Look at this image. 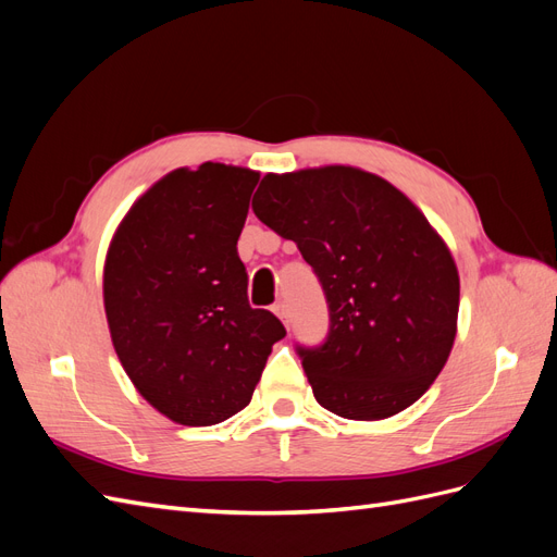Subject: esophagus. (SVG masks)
<instances>
[{
    "mask_svg": "<svg viewBox=\"0 0 557 557\" xmlns=\"http://www.w3.org/2000/svg\"><path fill=\"white\" fill-rule=\"evenodd\" d=\"M272 311L283 320V325H285V327L290 325V309H288V305H285V301H278V305H274V307H272Z\"/></svg>",
    "mask_w": 557,
    "mask_h": 557,
    "instance_id": "esophagus-1",
    "label": "esophagus"
}]
</instances>
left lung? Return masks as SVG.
I'll use <instances>...</instances> for the list:
<instances>
[{"mask_svg": "<svg viewBox=\"0 0 557 557\" xmlns=\"http://www.w3.org/2000/svg\"><path fill=\"white\" fill-rule=\"evenodd\" d=\"M252 211L297 244L323 285L325 342L297 346L313 397L350 420H383L425 395L458 330L460 276L413 201L356 166L267 174Z\"/></svg>", "mask_w": 557, "mask_h": 557, "instance_id": "8db88e82", "label": "left lung"}]
</instances>
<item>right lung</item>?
I'll return each instance as SVG.
<instances>
[{"instance_id":"add662e5","label":"right lung","mask_w":557,"mask_h":557,"mask_svg":"<svg viewBox=\"0 0 557 557\" xmlns=\"http://www.w3.org/2000/svg\"><path fill=\"white\" fill-rule=\"evenodd\" d=\"M258 172L205 162L148 188L104 262L111 342L139 395L174 423L205 428L252 397L281 320L248 305L237 242Z\"/></svg>"}]
</instances>
